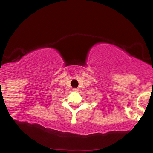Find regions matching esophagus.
<instances>
[{
	"instance_id": "1",
	"label": "esophagus",
	"mask_w": 153,
	"mask_h": 153,
	"mask_svg": "<svg viewBox=\"0 0 153 153\" xmlns=\"http://www.w3.org/2000/svg\"><path fill=\"white\" fill-rule=\"evenodd\" d=\"M73 91H74V92H78V88H73Z\"/></svg>"
}]
</instances>
